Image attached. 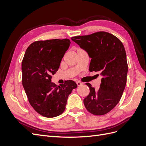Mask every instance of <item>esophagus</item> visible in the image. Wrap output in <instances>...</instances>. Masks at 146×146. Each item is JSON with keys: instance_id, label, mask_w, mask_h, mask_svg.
Segmentation results:
<instances>
[{"instance_id": "obj_1", "label": "esophagus", "mask_w": 146, "mask_h": 146, "mask_svg": "<svg viewBox=\"0 0 146 146\" xmlns=\"http://www.w3.org/2000/svg\"><path fill=\"white\" fill-rule=\"evenodd\" d=\"M82 82H79V81H78V82H77V86H80V85H82Z\"/></svg>"}]
</instances>
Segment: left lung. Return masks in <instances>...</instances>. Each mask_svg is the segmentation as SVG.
Listing matches in <instances>:
<instances>
[{
    "label": "left lung",
    "instance_id": "8db88e82",
    "mask_svg": "<svg viewBox=\"0 0 146 146\" xmlns=\"http://www.w3.org/2000/svg\"><path fill=\"white\" fill-rule=\"evenodd\" d=\"M71 39L87 52L91 58L90 71L100 72L102 76L99 90L90 83V94L83 100L88 111L94 115L108 113L119 103L127 83L128 64L122 42L113 35L99 32Z\"/></svg>",
    "mask_w": 146,
    "mask_h": 146
}]
</instances>
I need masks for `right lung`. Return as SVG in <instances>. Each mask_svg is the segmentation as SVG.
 Here are the masks:
<instances>
[{
    "mask_svg": "<svg viewBox=\"0 0 146 146\" xmlns=\"http://www.w3.org/2000/svg\"><path fill=\"white\" fill-rule=\"evenodd\" d=\"M69 39H49L33 42L22 61L23 85L33 109L46 117H54L64 111L69 95L77 87L72 80L57 86L51 82L68 50Z\"/></svg>",
    "mask_w": 146,
    "mask_h": 146,
    "instance_id": "obj_1",
    "label": "right lung"
}]
</instances>
